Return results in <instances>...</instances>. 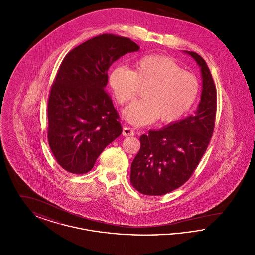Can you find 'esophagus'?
Listing matches in <instances>:
<instances>
[{"mask_svg":"<svg viewBox=\"0 0 255 255\" xmlns=\"http://www.w3.org/2000/svg\"><path fill=\"white\" fill-rule=\"evenodd\" d=\"M122 134L124 136H130V135H133L134 133H133V130L130 127H124L123 130H122Z\"/></svg>","mask_w":255,"mask_h":255,"instance_id":"1","label":"esophagus"}]
</instances>
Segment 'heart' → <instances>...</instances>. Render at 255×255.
<instances>
[{"label": "heart", "mask_w": 255, "mask_h": 255, "mask_svg": "<svg viewBox=\"0 0 255 255\" xmlns=\"http://www.w3.org/2000/svg\"><path fill=\"white\" fill-rule=\"evenodd\" d=\"M109 85L120 104L136 96L146 87L142 99L128 105L123 116L136 126L156 122H177L192 108L200 92V82L193 73L168 56L149 54L134 63L133 71L116 66L109 74Z\"/></svg>", "instance_id": "1"}]
</instances>
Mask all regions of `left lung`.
I'll list each match as a JSON object with an SVG mask.
<instances>
[{"instance_id": "obj_1", "label": "left lung", "mask_w": 255, "mask_h": 255, "mask_svg": "<svg viewBox=\"0 0 255 255\" xmlns=\"http://www.w3.org/2000/svg\"><path fill=\"white\" fill-rule=\"evenodd\" d=\"M189 54L201 69V100L194 114L140 136V149L131 165V183L140 193L159 196L179 188L194 172L212 136L216 88L210 71L194 51Z\"/></svg>"}]
</instances>
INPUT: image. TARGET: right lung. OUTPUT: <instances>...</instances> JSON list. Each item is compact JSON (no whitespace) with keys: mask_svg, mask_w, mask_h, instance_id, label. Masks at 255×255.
<instances>
[{"mask_svg":"<svg viewBox=\"0 0 255 255\" xmlns=\"http://www.w3.org/2000/svg\"><path fill=\"white\" fill-rule=\"evenodd\" d=\"M139 47L127 37L100 34L72 49L61 63L48 103L50 150L68 172L84 174L122 133L105 92L115 61Z\"/></svg>","mask_w":255,"mask_h":255,"instance_id":"right-lung-1","label":"right lung"}]
</instances>
